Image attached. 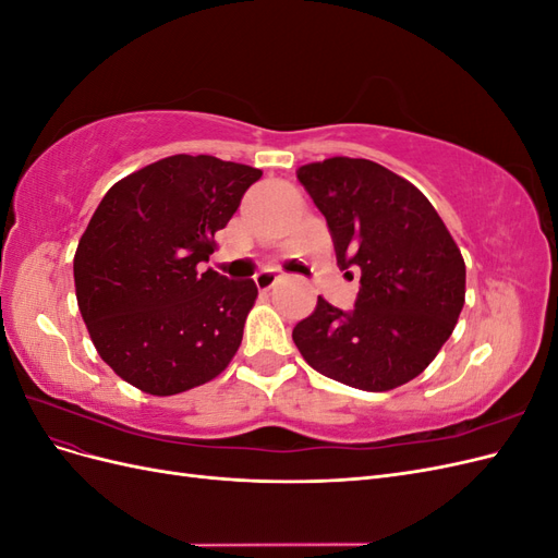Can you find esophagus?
Listing matches in <instances>:
<instances>
[{
    "mask_svg": "<svg viewBox=\"0 0 558 558\" xmlns=\"http://www.w3.org/2000/svg\"><path fill=\"white\" fill-rule=\"evenodd\" d=\"M277 281H279V277H277V272H272V269H265V272H260L256 277V286H258V291H263V293L272 289Z\"/></svg>",
    "mask_w": 558,
    "mask_h": 558,
    "instance_id": "34e87169",
    "label": "esophagus"
}]
</instances>
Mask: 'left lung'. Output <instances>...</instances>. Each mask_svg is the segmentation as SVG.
<instances>
[{"label": "left lung", "mask_w": 558, "mask_h": 558, "mask_svg": "<svg viewBox=\"0 0 558 558\" xmlns=\"http://www.w3.org/2000/svg\"><path fill=\"white\" fill-rule=\"evenodd\" d=\"M326 216L337 265L361 272L356 307L318 295L293 342L316 373L361 391H391L433 363L465 302V263L440 214L408 179L363 158L302 165Z\"/></svg>", "instance_id": "left-lung-1"}]
</instances>
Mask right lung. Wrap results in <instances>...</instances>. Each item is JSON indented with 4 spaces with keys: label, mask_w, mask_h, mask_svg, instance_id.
<instances>
[{
    "label": "right lung",
    "mask_w": 558,
    "mask_h": 558,
    "mask_svg": "<svg viewBox=\"0 0 558 558\" xmlns=\"http://www.w3.org/2000/svg\"><path fill=\"white\" fill-rule=\"evenodd\" d=\"M260 177L214 156L162 158L113 183L81 234V316L102 361L140 391L183 393L238 353L258 289L202 263Z\"/></svg>",
    "instance_id": "1"
}]
</instances>
